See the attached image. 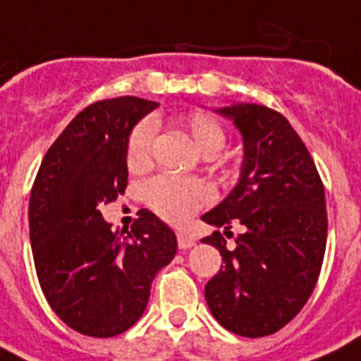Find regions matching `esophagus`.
I'll return each mask as SVG.
<instances>
[{
    "instance_id": "esophagus-1",
    "label": "esophagus",
    "mask_w": 361,
    "mask_h": 361,
    "mask_svg": "<svg viewBox=\"0 0 361 361\" xmlns=\"http://www.w3.org/2000/svg\"><path fill=\"white\" fill-rule=\"evenodd\" d=\"M178 245H180V249H191V247H195V240L187 232H178Z\"/></svg>"
}]
</instances>
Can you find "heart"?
I'll return each mask as SVG.
<instances>
[{
    "label": "heart",
    "mask_w": 361,
    "mask_h": 361,
    "mask_svg": "<svg viewBox=\"0 0 361 361\" xmlns=\"http://www.w3.org/2000/svg\"><path fill=\"white\" fill-rule=\"evenodd\" d=\"M181 125L191 135L192 144L202 153H215L225 146L226 135L219 121L206 112H191L181 118ZM153 120L138 121L127 136V163L130 169L146 166L152 155ZM144 197L149 208L170 223H185L192 214L206 206L212 198L209 187L200 180L180 178V176L161 174L147 181Z\"/></svg>",
    "instance_id": "b5f03b06"
}]
</instances>
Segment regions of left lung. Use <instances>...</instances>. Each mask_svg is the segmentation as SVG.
Masks as SVG:
<instances>
[{
    "label": "left lung",
    "mask_w": 361,
    "mask_h": 361,
    "mask_svg": "<svg viewBox=\"0 0 361 361\" xmlns=\"http://www.w3.org/2000/svg\"><path fill=\"white\" fill-rule=\"evenodd\" d=\"M214 112L240 130L243 163L234 189L202 221L225 234L241 225V234L232 251L219 231L202 240L225 262L204 294L228 331L271 336L302 311L319 279L328 232L324 185L285 116L255 103Z\"/></svg>",
    "instance_id": "obj_1"
}]
</instances>
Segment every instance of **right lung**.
Wrapping results in <instances>:
<instances>
[{"label":"right lung","mask_w":361,"mask_h":361,"mask_svg":"<svg viewBox=\"0 0 361 361\" xmlns=\"http://www.w3.org/2000/svg\"><path fill=\"white\" fill-rule=\"evenodd\" d=\"M157 106L140 97L90 104L50 146L31 189L30 241L42 294L84 336L129 330L178 249L174 231L149 209L121 232L99 212L123 195L127 136Z\"/></svg>","instance_id":"add662e5"}]
</instances>
